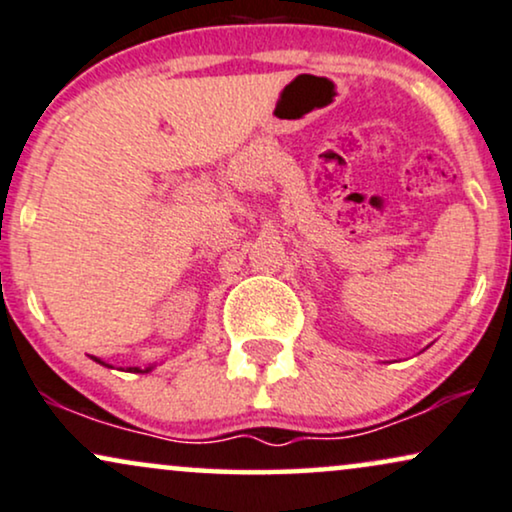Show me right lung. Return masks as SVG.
I'll use <instances>...</instances> for the list:
<instances>
[{
	"label": "right lung",
	"instance_id": "right-lung-1",
	"mask_svg": "<svg viewBox=\"0 0 512 512\" xmlns=\"http://www.w3.org/2000/svg\"><path fill=\"white\" fill-rule=\"evenodd\" d=\"M129 371H134V373H148V371H151V366H146V368H139V366H132V368H129Z\"/></svg>",
	"mask_w": 512,
	"mask_h": 512
}]
</instances>
